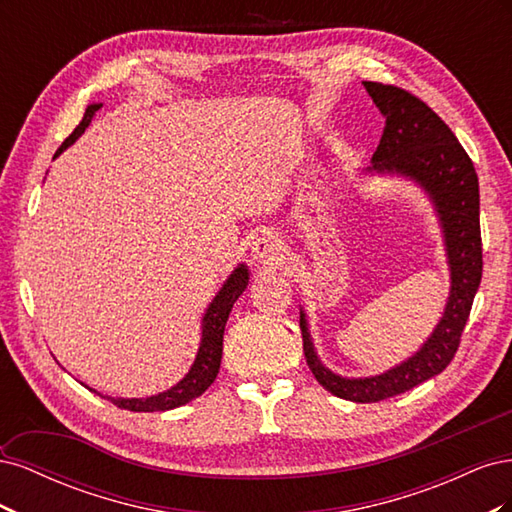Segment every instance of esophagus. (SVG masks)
<instances>
[{"label":"esophagus","instance_id":"1","mask_svg":"<svg viewBox=\"0 0 512 512\" xmlns=\"http://www.w3.org/2000/svg\"><path fill=\"white\" fill-rule=\"evenodd\" d=\"M252 258L262 265H277L284 258V245L282 241L273 235H260L252 243Z\"/></svg>","mask_w":512,"mask_h":512}]
</instances>
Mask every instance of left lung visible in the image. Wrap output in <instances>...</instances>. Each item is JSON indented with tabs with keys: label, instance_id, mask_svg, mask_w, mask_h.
<instances>
[{
	"label": "left lung",
	"instance_id": "1",
	"mask_svg": "<svg viewBox=\"0 0 512 512\" xmlns=\"http://www.w3.org/2000/svg\"><path fill=\"white\" fill-rule=\"evenodd\" d=\"M363 85L386 119L380 145L367 170L408 177L421 185L440 218L451 271V292L436 329L410 359L380 376L344 378L324 367L314 350L307 318L301 312L303 352L316 380L335 397L356 404H374L438 376L453 361L483 275V243L478 220V177L470 156L451 128L406 89L371 81H363Z\"/></svg>",
	"mask_w": 512,
	"mask_h": 512
}]
</instances>
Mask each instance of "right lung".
I'll return each mask as SVG.
<instances>
[{"label": "right lung", "mask_w": 512, "mask_h": 512, "mask_svg": "<svg viewBox=\"0 0 512 512\" xmlns=\"http://www.w3.org/2000/svg\"><path fill=\"white\" fill-rule=\"evenodd\" d=\"M102 104H89L83 121L76 126V130L66 138L61 147L57 149L55 158L59 156L61 151L68 149L76 138H79L85 128L91 123V117L96 115V111ZM247 282H250V271H247L245 265H239L235 271L230 273L228 280L224 282V286L220 288V292L215 294V299L209 303L207 312L203 316V337H200V346L196 352L194 365L190 367L188 374L181 382H177L175 386H170L168 391L151 395L145 399H123V397H108L102 395L94 389H87L98 393L100 397L111 399L117 408L130 410V412H164V410H173L179 406L190 404L192 399L203 395L209 386L213 384L215 376L220 371V363H222V342H224V329H226V320L230 316V309L235 305V301L241 297L243 290L247 288Z\"/></svg>", "instance_id": "obj_1"}]
</instances>
